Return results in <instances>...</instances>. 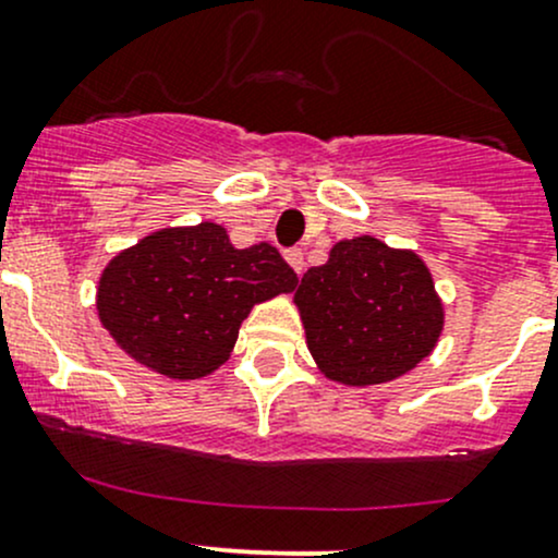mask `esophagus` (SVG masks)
<instances>
[{
	"instance_id": "esophagus-1",
	"label": "esophagus",
	"mask_w": 558,
	"mask_h": 558,
	"mask_svg": "<svg viewBox=\"0 0 558 558\" xmlns=\"http://www.w3.org/2000/svg\"><path fill=\"white\" fill-rule=\"evenodd\" d=\"M284 260L290 263L292 268H295V274H303V250H298V247H292V250H287L284 253Z\"/></svg>"
}]
</instances>
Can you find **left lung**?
Returning <instances> with one entry per match:
<instances>
[{
  "label": "left lung",
  "mask_w": 558,
  "mask_h": 558,
  "mask_svg": "<svg viewBox=\"0 0 558 558\" xmlns=\"http://www.w3.org/2000/svg\"><path fill=\"white\" fill-rule=\"evenodd\" d=\"M295 305L305 345L327 380L349 388L391 383L436 349L445 303L412 250L353 236L303 274Z\"/></svg>",
  "instance_id": "1"
}]
</instances>
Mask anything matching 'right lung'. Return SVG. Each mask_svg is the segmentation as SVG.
Here are the masks:
<instances>
[{
    "mask_svg": "<svg viewBox=\"0 0 558 558\" xmlns=\"http://www.w3.org/2000/svg\"><path fill=\"white\" fill-rule=\"evenodd\" d=\"M268 242L236 250L223 226L159 229L106 263L95 308L113 343L170 380H199L229 362L253 305L295 290Z\"/></svg>",
    "mask_w": 558,
    "mask_h": 558,
    "instance_id": "right-lung-1",
    "label": "right lung"
}]
</instances>
